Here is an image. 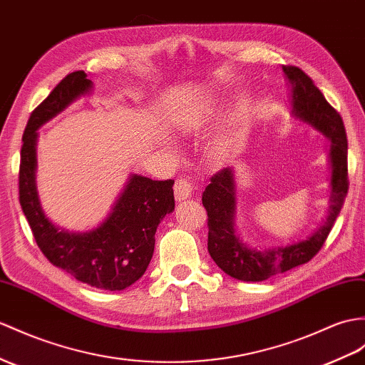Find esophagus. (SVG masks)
<instances>
[{
	"instance_id": "1",
	"label": "esophagus",
	"mask_w": 365,
	"mask_h": 365,
	"mask_svg": "<svg viewBox=\"0 0 365 365\" xmlns=\"http://www.w3.org/2000/svg\"><path fill=\"white\" fill-rule=\"evenodd\" d=\"M173 189H175L176 201L187 200L192 195V184L189 180H185V178H178Z\"/></svg>"
}]
</instances>
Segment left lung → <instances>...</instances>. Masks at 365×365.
Returning <instances> with one entry per match:
<instances>
[{
	"instance_id": "left-lung-1",
	"label": "left lung",
	"mask_w": 365,
	"mask_h": 365,
	"mask_svg": "<svg viewBox=\"0 0 365 365\" xmlns=\"http://www.w3.org/2000/svg\"><path fill=\"white\" fill-rule=\"evenodd\" d=\"M283 71L292 85V113L331 140V206L325 223L304 242L268 251H255L243 245L234 230L235 185L232 170L227 167L213 175L202 193L209 227L207 250L213 262L227 275L245 282L268 280L272 275L287 272L313 259L334 226L349 192L346 133L341 114L327 102L313 78L300 68L283 66Z\"/></svg>"
}]
</instances>
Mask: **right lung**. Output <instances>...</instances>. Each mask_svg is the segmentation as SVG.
Wrapping results in <instances>:
<instances>
[{"label": "right lung", "instance_id": "right-lung-1", "mask_svg": "<svg viewBox=\"0 0 365 365\" xmlns=\"http://www.w3.org/2000/svg\"><path fill=\"white\" fill-rule=\"evenodd\" d=\"M91 86L83 71L71 73L31 113L23 133L20 204L35 242L52 264L90 287L120 291L139 280L152 260L156 227L175 209V181L133 175L110 217L85 234L66 232L52 225L44 217L35 189L37 128Z\"/></svg>", "mask_w": 365, "mask_h": 365}]
</instances>
